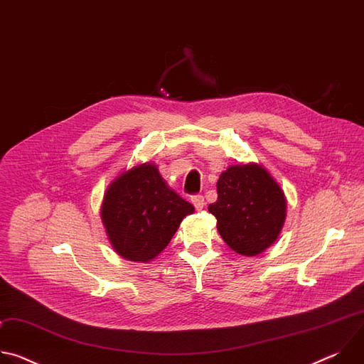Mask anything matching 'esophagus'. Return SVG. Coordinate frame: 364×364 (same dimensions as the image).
I'll return each mask as SVG.
<instances>
[{
  "label": "esophagus",
  "mask_w": 364,
  "mask_h": 364,
  "mask_svg": "<svg viewBox=\"0 0 364 364\" xmlns=\"http://www.w3.org/2000/svg\"><path fill=\"white\" fill-rule=\"evenodd\" d=\"M191 203L194 204L196 210H201L204 207V197L201 194H196V196H191Z\"/></svg>",
  "instance_id": "obj_1"
}]
</instances>
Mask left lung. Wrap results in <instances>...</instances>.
Masks as SVG:
<instances>
[{
    "label": "left lung",
    "instance_id": "obj_1",
    "mask_svg": "<svg viewBox=\"0 0 364 364\" xmlns=\"http://www.w3.org/2000/svg\"><path fill=\"white\" fill-rule=\"evenodd\" d=\"M218 200L209 212L218 230L236 253L256 256L279 236L287 218V198L274 177L259 164L230 166L218 181Z\"/></svg>",
    "mask_w": 364,
    "mask_h": 364
}]
</instances>
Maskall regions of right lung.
Segmentation results:
<instances>
[{
	"mask_svg": "<svg viewBox=\"0 0 364 364\" xmlns=\"http://www.w3.org/2000/svg\"><path fill=\"white\" fill-rule=\"evenodd\" d=\"M194 212L160 176L155 164H139L119 174L107 188L100 219L118 255L134 262L157 257Z\"/></svg>",
	"mask_w": 364,
	"mask_h": 364,
	"instance_id": "right-lung-1",
	"label": "right lung"
}]
</instances>
